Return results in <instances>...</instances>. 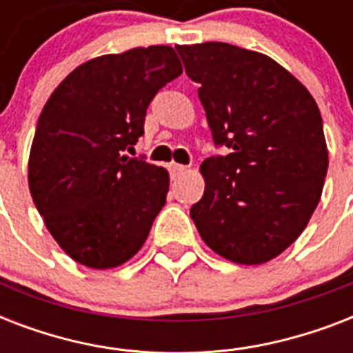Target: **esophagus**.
I'll return each instance as SVG.
<instances>
[{
	"label": "esophagus",
	"mask_w": 353,
	"mask_h": 353,
	"mask_svg": "<svg viewBox=\"0 0 353 353\" xmlns=\"http://www.w3.org/2000/svg\"><path fill=\"white\" fill-rule=\"evenodd\" d=\"M168 170H170L172 179H177V177L181 176V174H185V172H187V166L177 165V163H172V165L168 166Z\"/></svg>",
	"instance_id": "obj_1"
}]
</instances>
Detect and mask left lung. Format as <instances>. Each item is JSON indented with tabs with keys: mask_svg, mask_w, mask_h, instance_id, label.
Listing matches in <instances>:
<instances>
[{
	"mask_svg": "<svg viewBox=\"0 0 353 353\" xmlns=\"http://www.w3.org/2000/svg\"><path fill=\"white\" fill-rule=\"evenodd\" d=\"M198 82L216 146L201 163L203 198L190 218L234 263L258 265L306 229L323 194L328 148L310 91L273 58L223 41L176 47Z\"/></svg>",
	"mask_w": 353,
	"mask_h": 353,
	"instance_id": "left-lung-1",
	"label": "left lung"
}]
</instances>
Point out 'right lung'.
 Masks as SVG:
<instances>
[{"instance_id": "1", "label": "right lung", "mask_w": 353, "mask_h": 353, "mask_svg": "<svg viewBox=\"0 0 353 353\" xmlns=\"http://www.w3.org/2000/svg\"><path fill=\"white\" fill-rule=\"evenodd\" d=\"M183 73L170 46L135 47L71 71L41 110L29 188L57 243L91 269L143 247L166 203L168 172L130 157L155 93Z\"/></svg>"}]
</instances>
